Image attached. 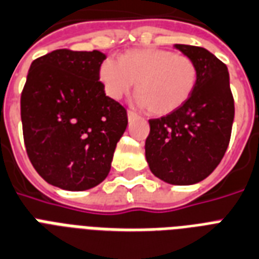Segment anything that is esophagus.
Instances as JSON below:
<instances>
[{
    "label": "esophagus",
    "instance_id": "obj_1",
    "mask_svg": "<svg viewBox=\"0 0 259 259\" xmlns=\"http://www.w3.org/2000/svg\"><path fill=\"white\" fill-rule=\"evenodd\" d=\"M127 117H128V120L135 119V117H136V113H135V112H132V111H128V112H127Z\"/></svg>",
    "mask_w": 259,
    "mask_h": 259
}]
</instances>
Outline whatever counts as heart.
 Wrapping results in <instances>:
<instances>
[{
  "label": "heart",
  "mask_w": 259,
  "mask_h": 259,
  "mask_svg": "<svg viewBox=\"0 0 259 259\" xmlns=\"http://www.w3.org/2000/svg\"><path fill=\"white\" fill-rule=\"evenodd\" d=\"M98 78L112 100H120L136 83V105L147 108L152 116H166L178 111L192 97L198 69L186 55L161 48H142L124 53L117 62H102Z\"/></svg>",
  "instance_id": "1"
}]
</instances>
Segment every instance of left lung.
<instances>
[{
  "label": "left lung",
  "instance_id": "8db88e82",
  "mask_svg": "<svg viewBox=\"0 0 259 259\" xmlns=\"http://www.w3.org/2000/svg\"><path fill=\"white\" fill-rule=\"evenodd\" d=\"M193 59L198 81L184 107L150 120L146 159L151 173L171 185H193L216 169L231 138L234 98L227 66L208 50L174 44Z\"/></svg>",
  "mask_w": 259,
  "mask_h": 259
}]
</instances>
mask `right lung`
Masks as SVG:
<instances>
[{
    "label": "right lung",
    "instance_id": "right-lung-1",
    "mask_svg": "<svg viewBox=\"0 0 259 259\" xmlns=\"http://www.w3.org/2000/svg\"><path fill=\"white\" fill-rule=\"evenodd\" d=\"M97 50H55L32 62L21 93V123L29 161L48 184L92 189L109 174L127 112L102 89Z\"/></svg>",
    "mask_w": 259,
    "mask_h": 259
}]
</instances>
